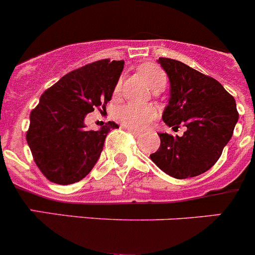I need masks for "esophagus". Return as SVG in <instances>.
<instances>
[{
	"instance_id": "34e87169",
	"label": "esophagus",
	"mask_w": 255,
	"mask_h": 255,
	"mask_svg": "<svg viewBox=\"0 0 255 255\" xmlns=\"http://www.w3.org/2000/svg\"><path fill=\"white\" fill-rule=\"evenodd\" d=\"M123 128H126V129H127L128 132H130L133 135H135V137H139V135H141V132H138V130L132 129V128H129V127H123Z\"/></svg>"
}]
</instances>
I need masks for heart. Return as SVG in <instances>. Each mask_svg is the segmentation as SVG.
Masks as SVG:
<instances>
[{"mask_svg":"<svg viewBox=\"0 0 255 255\" xmlns=\"http://www.w3.org/2000/svg\"><path fill=\"white\" fill-rule=\"evenodd\" d=\"M138 73L144 78L147 84L154 92L162 90L167 83L165 71L154 64H143L138 68ZM121 90H122V80L120 79L114 85V97L120 95ZM156 117L157 109L152 106H146V104L127 103L121 106L116 111L117 121H120L123 126L133 128V129H143Z\"/></svg>","mask_w":255,"mask_h":255,"instance_id":"1","label":"heart"}]
</instances>
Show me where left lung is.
Listing matches in <instances>:
<instances>
[{
    "label": "left lung",
    "mask_w": 255,
    "mask_h": 255,
    "mask_svg": "<svg viewBox=\"0 0 255 255\" xmlns=\"http://www.w3.org/2000/svg\"><path fill=\"white\" fill-rule=\"evenodd\" d=\"M158 63L170 79V99L162 120L184 135L158 133L160 148L151 160L175 178L195 177L213 167L232 138L239 114L233 95L214 78L167 58Z\"/></svg>",
    "instance_id": "1"
}]
</instances>
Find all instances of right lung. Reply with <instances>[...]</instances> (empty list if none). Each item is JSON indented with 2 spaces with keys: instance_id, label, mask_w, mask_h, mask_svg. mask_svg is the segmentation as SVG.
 Returning a JSON list of instances; mask_svg holds the SVG:
<instances>
[{
  "instance_id": "obj_1",
  "label": "right lung",
  "mask_w": 255,
  "mask_h": 255,
  "mask_svg": "<svg viewBox=\"0 0 255 255\" xmlns=\"http://www.w3.org/2000/svg\"><path fill=\"white\" fill-rule=\"evenodd\" d=\"M125 61L103 59L64 75L42 93L30 114L26 141L42 175L58 185L80 181L92 171L103 151L114 122L90 130L84 120L112 99Z\"/></svg>"
}]
</instances>
